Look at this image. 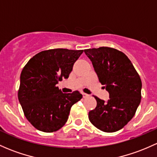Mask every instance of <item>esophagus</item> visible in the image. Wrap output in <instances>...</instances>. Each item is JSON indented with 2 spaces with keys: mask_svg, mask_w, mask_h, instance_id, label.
<instances>
[{
  "mask_svg": "<svg viewBox=\"0 0 157 157\" xmlns=\"http://www.w3.org/2000/svg\"><path fill=\"white\" fill-rule=\"evenodd\" d=\"M82 95H83V97L84 98H88L89 96H90V95H89L88 94H86V93H82Z\"/></svg>",
  "mask_w": 157,
  "mask_h": 157,
  "instance_id": "esophagus-1",
  "label": "esophagus"
}]
</instances>
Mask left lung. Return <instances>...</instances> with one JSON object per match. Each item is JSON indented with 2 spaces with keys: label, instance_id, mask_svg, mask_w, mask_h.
Instances as JSON below:
<instances>
[{
  "label": "left lung",
  "instance_id": "1",
  "mask_svg": "<svg viewBox=\"0 0 157 157\" xmlns=\"http://www.w3.org/2000/svg\"><path fill=\"white\" fill-rule=\"evenodd\" d=\"M90 59L98 80L108 92L105 102L98 97L97 105L89 112L90 121L98 129L114 132L134 117L141 98V80L123 52L110 47L84 50Z\"/></svg>",
  "mask_w": 157,
  "mask_h": 157
}]
</instances>
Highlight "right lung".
<instances>
[{
    "label": "right lung",
    "instance_id": "right-lung-1",
    "mask_svg": "<svg viewBox=\"0 0 157 157\" xmlns=\"http://www.w3.org/2000/svg\"><path fill=\"white\" fill-rule=\"evenodd\" d=\"M83 50L53 49L36 54L23 67L18 98L27 120L37 129L52 132L68 119L71 108L83 97L78 91L62 93L56 86L67 79Z\"/></svg>",
    "mask_w": 157,
    "mask_h": 157
}]
</instances>
